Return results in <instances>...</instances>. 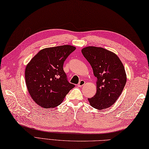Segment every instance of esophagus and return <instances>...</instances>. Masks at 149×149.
<instances>
[{
	"label": "esophagus",
	"instance_id": "esophagus-1",
	"mask_svg": "<svg viewBox=\"0 0 149 149\" xmlns=\"http://www.w3.org/2000/svg\"><path fill=\"white\" fill-rule=\"evenodd\" d=\"M84 84H85L84 81V80H81L79 82L78 84V87H81V86H83L84 85Z\"/></svg>",
	"mask_w": 149,
	"mask_h": 149
}]
</instances>
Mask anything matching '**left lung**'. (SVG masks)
I'll return each instance as SVG.
<instances>
[{
	"label": "left lung",
	"mask_w": 149,
	"mask_h": 149,
	"mask_svg": "<svg viewBox=\"0 0 149 149\" xmlns=\"http://www.w3.org/2000/svg\"><path fill=\"white\" fill-rule=\"evenodd\" d=\"M81 52L97 78V91L88 99L90 105L98 110L111 107L120 96L127 81L123 63L116 54L101 47H86Z\"/></svg>",
	"instance_id": "obj_1"
}]
</instances>
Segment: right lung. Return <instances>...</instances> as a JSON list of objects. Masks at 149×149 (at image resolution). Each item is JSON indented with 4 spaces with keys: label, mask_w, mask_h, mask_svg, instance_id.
Returning <instances> with one entry per match:
<instances>
[{
    "label": "right lung",
    "mask_w": 149,
    "mask_h": 149,
    "mask_svg": "<svg viewBox=\"0 0 149 149\" xmlns=\"http://www.w3.org/2000/svg\"><path fill=\"white\" fill-rule=\"evenodd\" d=\"M76 49L65 45L42 49L25 68V83L31 97L43 108L60 105L74 85L67 81L64 61Z\"/></svg>",
    "instance_id": "obj_1"
}]
</instances>
